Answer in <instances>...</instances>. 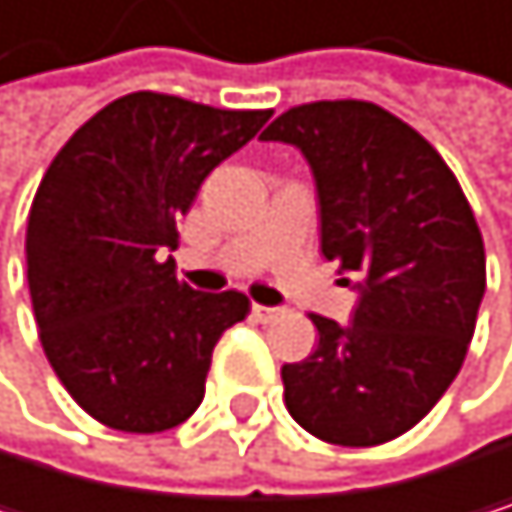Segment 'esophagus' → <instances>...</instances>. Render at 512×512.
<instances>
[{
    "instance_id": "obj_1",
    "label": "esophagus",
    "mask_w": 512,
    "mask_h": 512,
    "mask_svg": "<svg viewBox=\"0 0 512 512\" xmlns=\"http://www.w3.org/2000/svg\"><path fill=\"white\" fill-rule=\"evenodd\" d=\"M251 316L258 322H273L282 316V307H264V304H251Z\"/></svg>"
}]
</instances>
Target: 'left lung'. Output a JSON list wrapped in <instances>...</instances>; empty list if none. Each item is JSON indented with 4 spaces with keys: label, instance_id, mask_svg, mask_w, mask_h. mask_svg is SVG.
<instances>
[{
    "label": "left lung",
    "instance_id": "obj_1",
    "mask_svg": "<svg viewBox=\"0 0 512 512\" xmlns=\"http://www.w3.org/2000/svg\"><path fill=\"white\" fill-rule=\"evenodd\" d=\"M261 141L307 159L322 254L353 273L359 291L347 325L313 316L319 347L282 365L288 415L331 445L390 442L464 365L485 294L473 208L442 156L378 104L294 107Z\"/></svg>",
    "mask_w": 512,
    "mask_h": 512
}]
</instances>
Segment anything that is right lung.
<instances>
[{
  "instance_id": "1",
  "label": "right lung",
  "mask_w": 512,
  "mask_h": 512,
  "mask_svg": "<svg viewBox=\"0 0 512 512\" xmlns=\"http://www.w3.org/2000/svg\"><path fill=\"white\" fill-rule=\"evenodd\" d=\"M270 116L134 91L48 165L27 218L30 298L54 375L94 421L162 433L199 408L211 350L251 304L190 288L165 254L202 181Z\"/></svg>"
}]
</instances>
